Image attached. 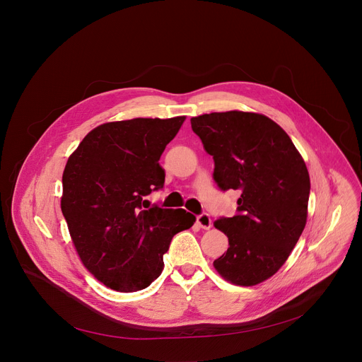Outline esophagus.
I'll use <instances>...</instances> for the list:
<instances>
[{
    "mask_svg": "<svg viewBox=\"0 0 362 362\" xmlns=\"http://www.w3.org/2000/svg\"><path fill=\"white\" fill-rule=\"evenodd\" d=\"M197 223H198V226H199L201 228H204V230H209V228L212 227V220H211L209 214H206V212H202L201 215H198Z\"/></svg>",
    "mask_w": 362,
    "mask_h": 362,
    "instance_id": "obj_1",
    "label": "esophagus"
}]
</instances>
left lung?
Segmentation results:
<instances>
[{
	"label": "left lung",
	"mask_w": 362,
	"mask_h": 362,
	"mask_svg": "<svg viewBox=\"0 0 362 362\" xmlns=\"http://www.w3.org/2000/svg\"><path fill=\"white\" fill-rule=\"evenodd\" d=\"M190 124L214 158L216 186L242 194L237 214L214 223L230 245L214 268L235 285H256L278 272L305 227V163L288 134L263 115L215 112Z\"/></svg>",
	"instance_id": "obj_1"
}]
</instances>
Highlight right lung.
Segmentation results:
<instances>
[{"instance_id": "1", "label": "right lung", "mask_w": 362, "mask_h": 362, "mask_svg": "<svg viewBox=\"0 0 362 362\" xmlns=\"http://www.w3.org/2000/svg\"><path fill=\"white\" fill-rule=\"evenodd\" d=\"M185 116L136 117L94 128L66 161L61 209L84 267L120 293L147 288L175 234L195 223L185 209L150 206L164 186L158 160Z\"/></svg>"}]
</instances>
